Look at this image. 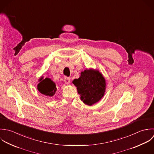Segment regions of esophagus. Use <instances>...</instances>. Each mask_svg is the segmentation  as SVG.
Wrapping results in <instances>:
<instances>
[{
    "label": "esophagus",
    "mask_w": 154,
    "mask_h": 154,
    "mask_svg": "<svg viewBox=\"0 0 154 154\" xmlns=\"http://www.w3.org/2000/svg\"><path fill=\"white\" fill-rule=\"evenodd\" d=\"M64 82H65V84H66V85L69 84V83H70V78L68 77H65V79H64Z\"/></svg>",
    "instance_id": "esophagus-1"
}]
</instances>
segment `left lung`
Listing matches in <instances>:
<instances>
[{
  "mask_svg": "<svg viewBox=\"0 0 154 154\" xmlns=\"http://www.w3.org/2000/svg\"><path fill=\"white\" fill-rule=\"evenodd\" d=\"M72 83L77 87L81 100L88 105L98 102L103 96L106 89L105 80L102 74L92 69L82 72L81 76L74 79Z\"/></svg>",
  "mask_w": 154,
  "mask_h": 154,
  "instance_id": "obj_1",
  "label": "left lung"
}]
</instances>
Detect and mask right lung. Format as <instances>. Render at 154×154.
Segmentation results:
<instances>
[{
  "mask_svg": "<svg viewBox=\"0 0 154 154\" xmlns=\"http://www.w3.org/2000/svg\"><path fill=\"white\" fill-rule=\"evenodd\" d=\"M38 91L43 94L52 96L57 91V86L55 83L49 78L42 77L40 79V83L37 85Z\"/></svg>",
  "mask_w": 154,
  "mask_h": 154,
  "instance_id": "obj_1",
  "label": "right lung"
}]
</instances>
